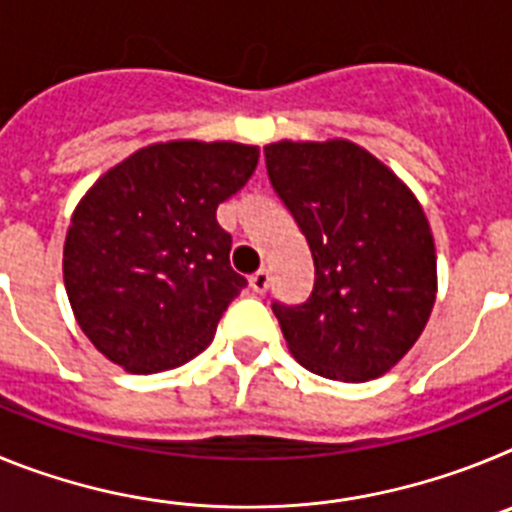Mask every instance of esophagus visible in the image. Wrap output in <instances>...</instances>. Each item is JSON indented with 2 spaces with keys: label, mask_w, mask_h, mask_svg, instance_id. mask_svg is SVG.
Listing matches in <instances>:
<instances>
[{
  "label": "esophagus",
  "mask_w": 512,
  "mask_h": 512,
  "mask_svg": "<svg viewBox=\"0 0 512 512\" xmlns=\"http://www.w3.org/2000/svg\"><path fill=\"white\" fill-rule=\"evenodd\" d=\"M269 282L271 277L266 269H259L256 274H251V279H248V284H251V289L256 292V295H264L266 289H269Z\"/></svg>",
  "instance_id": "1"
}]
</instances>
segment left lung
<instances>
[{
	"label": "left lung",
	"mask_w": 512,
	"mask_h": 512,
	"mask_svg": "<svg viewBox=\"0 0 512 512\" xmlns=\"http://www.w3.org/2000/svg\"><path fill=\"white\" fill-rule=\"evenodd\" d=\"M264 156L315 261L307 302L271 305L289 354L338 382L382 377L436 302V246L418 197L351 140H279Z\"/></svg>",
	"instance_id": "left-lung-1"
}]
</instances>
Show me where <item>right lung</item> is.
Instances as JSON below:
<instances>
[{
	"instance_id": "1",
	"label": "right lung",
	"mask_w": 512,
	"mask_h": 512,
	"mask_svg": "<svg viewBox=\"0 0 512 512\" xmlns=\"http://www.w3.org/2000/svg\"><path fill=\"white\" fill-rule=\"evenodd\" d=\"M256 164L259 146L166 140L87 189L63 243V284L99 354L130 374H156L210 346L246 287L215 212Z\"/></svg>"
}]
</instances>
